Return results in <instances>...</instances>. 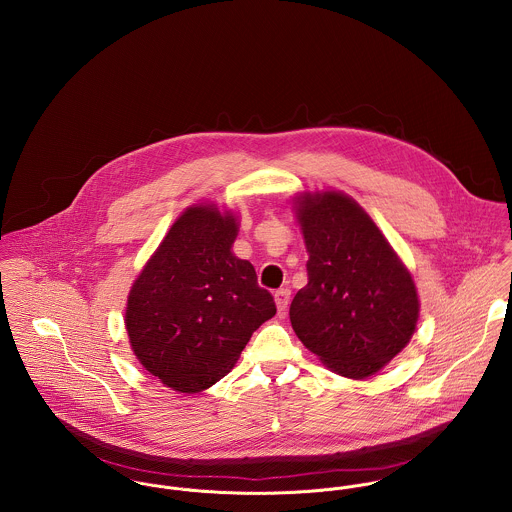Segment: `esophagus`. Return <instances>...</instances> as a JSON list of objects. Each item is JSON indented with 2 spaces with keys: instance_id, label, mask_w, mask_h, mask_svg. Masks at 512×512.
Returning <instances> with one entry per match:
<instances>
[{
  "instance_id": "1",
  "label": "esophagus",
  "mask_w": 512,
  "mask_h": 512,
  "mask_svg": "<svg viewBox=\"0 0 512 512\" xmlns=\"http://www.w3.org/2000/svg\"><path fill=\"white\" fill-rule=\"evenodd\" d=\"M274 297H276V305H278V311H280V313H284V311L288 309V303H290L292 292H290L288 288H284V290H278Z\"/></svg>"
}]
</instances>
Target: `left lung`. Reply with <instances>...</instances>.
<instances>
[{
  "mask_svg": "<svg viewBox=\"0 0 512 512\" xmlns=\"http://www.w3.org/2000/svg\"><path fill=\"white\" fill-rule=\"evenodd\" d=\"M307 286L293 297V331L333 372L366 378L412 339L414 280L365 211L339 191L297 197Z\"/></svg>",
  "mask_w": 512,
  "mask_h": 512,
  "instance_id": "8db88e82",
  "label": "left lung"
}]
</instances>
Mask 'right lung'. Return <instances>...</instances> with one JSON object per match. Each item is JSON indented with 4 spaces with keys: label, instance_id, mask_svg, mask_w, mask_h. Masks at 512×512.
Masks as SVG:
<instances>
[{
    "label": "right lung",
    "instance_id": "obj_1",
    "mask_svg": "<svg viewBox=\"0 0 512 512\" xmlns=\"http://www.w3.org/2000/svg\"><path fill=\"white\" fill-rule=\"evenodd\" d=\"M236 219L189 207L128 295L126 329L147 372L177 392H201L230 372L252 333L276 315L248 260L232 254Z\"/></svg>",
    "mask_w": 512,
    "mask_h": 512
}]
</instances>
